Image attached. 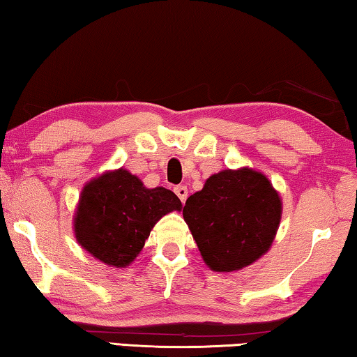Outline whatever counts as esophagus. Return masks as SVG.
Here are the masks:
<instances>
[{"label": "esophagus", "instance_id": "1", "mask_svg": "<svg viewBox=\"0 0 357 357\" xmlns=\"http://www.w3.org/2000/svg\"><path fill=\"white\" fill-rule=\"evenodd\" d=\"M174 191H175V195L178 196V199L182 201V202H185V201H186V197H188V188H186L185 185H178V186H175Z\"/></svg>", "mask_w": 357, "mask_h": 357}]
</instances>
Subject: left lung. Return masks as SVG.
Listing matches in <instances>:
<instances>
[{
	"instance_id": "left-lung-1",
	"label": "left lung",
	"mask_w": 357,
	"mask_h": 357,
	"mask_svg": "<svg viewBox=\"0 0 357 357\" xmlns=\"http://www.w3.org/2000/svg\"><path fill=\"white\" fill-rule=\"evenodd\" d=\"M282 215V199L270 178L252 167L211 175L185 202L183 218L212 271L231 273L270 250Z\"/></svg>"
}]
</instances>
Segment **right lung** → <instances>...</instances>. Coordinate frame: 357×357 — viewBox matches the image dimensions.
<instances>
[{
  "instance_id": "right-lung-1",
  "label": "right lung",
  "mask_w": 357,
  "mask_h": 357,
  "mask_svg": "<svg viewBox=\"0 0 357 357\" xmlns=\"http://www.w3.org/2000/svg\"><path fill=\"white\" fill-rule=\"evenodd\" d=\"M174 211H182V202L171 190L146 188L137 175L119 167L83 186L73 217L75 238L94 259L126 268L158 220Z\"/></svg>"
}]
</instances>
